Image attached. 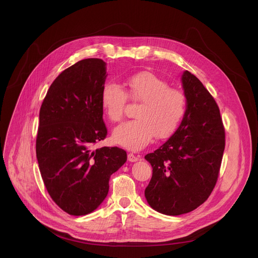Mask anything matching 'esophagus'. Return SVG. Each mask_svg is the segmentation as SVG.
<instances>
[{
	"mask_svg": "<svg viewBox=\"0 0 258 258\" xmlns=\"http://www.w3.org/2000/svg\"><path fill=\"white\" fill-rule=\"evenodd\" d=\"M140 159V156L139 155H135L133 153H128L127 154V160L131 161V162H135V161H138Z\"/></svg>",
	"mask_w": 258,
	"mask_h": 258,
	"instance_id": "34e87169",
	"label": "esophagus"
}]
</instances>
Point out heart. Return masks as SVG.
Instances as JSON below:
<instances>
[{
	"label": "heart",
	"instance_id": "obj_1",
	"mask_svg": "<svg viewBox=\"0 0 258 258\" xmlns=\"http://www.w3.org/2000/svg\"><path fill=\"white\" fill-rule=\"evenodd\" d=\"M127 99L140 103L135 112L136 119L117 126L113 141L133 151L143 149L154 137L165 139L171 136L187 111L186 96L150 72L130 77L125 91L115 82L104 84L100 100L110 121L122 119Z\"/></svg>",
	"mask_w": 258,
	"mask_h": 258
}]
</instances>
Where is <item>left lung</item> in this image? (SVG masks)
<instances>
[{
  "label": "left lung",
  "mask_w": 258,
  "mask_h": 258,
  "mask_svg": "<svg viewBox=\"0 0 258 258\" xmlns=\"http://www.w3.org/2000/svg\"><path fill=\"white\" fill-rule=\"evenodd\" d=\"M181 83L187 111L175 133L153 153L145 156L153 172L145 197L156 211L179 215L203 204L217 181L226 145L219 108L188 70Z\"/></svg>",
  "instance_id": "left-lung-1"
}]
</instances>
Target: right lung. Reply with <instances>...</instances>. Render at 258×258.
I'll list each match as a JSON object with an SVG mask.
<instances>
[{"label": "right lung", "instance_id": "right-lung-1", "mask_svg": "<svg viewBox=\"0 0 258 258\" xmlns=\"http://www.w3.org/2000/svg\"><path fill=\"white\" fill-rule=\"evenodd\" d=\"M106 77L102 59L81 60L56 78L41 106L36 158L49 195L70 215L94 211L127 158L118 147L92 150L107 136L100 100Z\"/></svg>", "mask_w": 258, "mask_h": 258}]
</instances>
